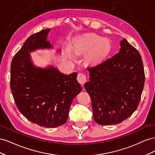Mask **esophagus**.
<instances>
[{"instance_id":"obj_1","label":"esophagus","mask_w":155,"mask_h":155,"mask_svg":"<svg viewBox=\"0 0 155 155\" xmlns=\"http://www.w3.org/2000/svg\"><path fill=\"white\" fill-rule=\"evenodd\" d=\"M77 79H78V81L79 83H80L81 85H83V84L85 83L87 81L86 75H85L84 74H82V73L78 74V77H77Z\"/></svg>"}]
</instances>
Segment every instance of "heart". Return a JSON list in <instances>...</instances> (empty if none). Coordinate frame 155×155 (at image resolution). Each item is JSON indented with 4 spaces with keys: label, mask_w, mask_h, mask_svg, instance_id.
<instances>
[{
    "label": "heart",
    "mask_w": 155,
    "mask_h": 155,
    "mask_svg": "<svg viewBox=\"0 0 155 155\" xmlns=\"http://www.w3.org/2000/svg\"><path fill=\"white\" fill-rule=\"evenodd\" d=\"M74 46L78 53L86 54L87 61L93 64L105 58L110 49L108 39L94 34H88L75 39Z\"/></svg>",
    "instance_id": "b5f03b06"
}]
</instances>
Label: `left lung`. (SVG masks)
<instances>
[{"instance_id": "left-lung-1", "label": "left lung", "mask_w": 155, "mask_h": 155, "mask_svg": "<svg viewBox=\"0 0 155 155\" xmlns=\"http://www.w3.org/2000/svg\"><path fill=\"white\" fill-rule=\"evenodd\" d=\"M118 54L88 68L90 81L84 85L90 95L94 119L102 125L121 123L137 110L145 74L138 51L125 39Z\"/></svg>"}]
</instances>
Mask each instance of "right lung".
Masks as SVG:
<instances>
[{
  "label": "right lung",
  "instance_id": "1",
  "mask_svg": "<svg viewBox=\"0 0 155 155\" xmlns=\"http://www.w3.org/2000/svg\"><path fill=\"white\" fill-rule=\"evenodd\" d=\"M50 29L30 36L11 64L10 86L14 100L22 114L32 123L54 128L66 123L74 98L82 91L78 74H64L54 63L35 65L31 53L54 47L48 40ZM55 54H61L57 48Z\"/></svg>",
  "mask_w": 155,
  "mask_h": 155
}]
</instances>
